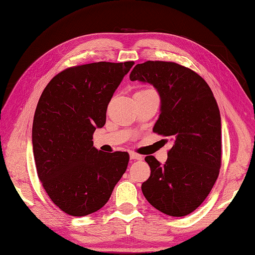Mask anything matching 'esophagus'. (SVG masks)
<instances>
[{"instance_id": "34e87169", "label": "esophagus", "mask_w": 255, "mask_h": 255, "mask_svg": "<svg viewBox=\"0 0 255 255\" xmlns=\"http://www.w3.org/2000/svg\"><path fill=\"white\" fill-rule=\"evenodd\" d=\"M129 157H130L131 160H140V159H141L140 154H138L136 152H132V151L129 153Z\"/></svg>"}]
</instances>
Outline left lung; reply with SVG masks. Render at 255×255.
<instances>
[{
  "label": "left lung",
  "instance_id": "8db88e82",
  "mask_svg": "<svg viewBox=\"0 0 255 255\" xmlns=\"http://www.w3.org/2000/svg\"><path fill=\"white\" fill-rule=\"evenodd\" d=\"M130 81L150 84L160 97V115L152 130L170 137L163 164L144 160L150 177L141 184L147 201L171 217H184L206 200L221 167V117L206 81L171 62L137 64Z\"/></svg>",
  "mask_w": 255,
  "mask_h": 255
}]
</instances>
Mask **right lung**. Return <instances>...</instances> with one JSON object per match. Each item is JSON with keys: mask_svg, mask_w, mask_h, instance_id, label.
<instances>
[{"mask_svg": "<svg viewBox=\"0 0 255 255\" xmlns=\"http://www.w3.org/2000/svg\"><path fill=\"white\" fill-rule=\"evenodd\" d=\"M133 62H98L65 69L47 84L34 115L32 143L39 180L69 216L103 208L128 166L129 154L94 147L107 106Z\"/></svg>", "mask_w": 255, "mask_h": 255, "instance_id": "right-lung-1", "label": "right lung"}]
</instances>
